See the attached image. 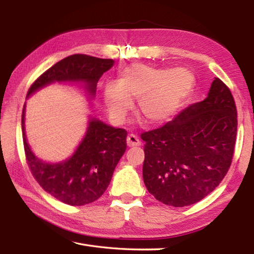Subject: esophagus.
Masks as SVG:
<instances>
[{"instance_id":"1","label":"esophagus","mask_w":254,"mask_h":254,"mask_svg":"<svg viewBox=\"0 0 254 254\" xmlns=\"http://www.w3.org/2000/svg\"><path fill=\"white\" fill-rule=\"evenodd\" d=\"M127 146H139L141 145V141H139V138L135 135V134H130V135L127 136Z\"/></svg>"}]
</instances>
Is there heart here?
Masks as SVG:
<instances>
[{
  "label": "heart",
  "instance_id": "b5f03b06",
  "mask_svg": "<svg viewBox=\"0 0 254 254\" xmlns=\"http://www.w3.org/2000/svg\"><path fill=\"white\" fill-rule=\"evenodd\" d=\"M194 75L187 68L155 67L132 64L122 71L119 82H108L102 91L110 120L122 123L138 98L137 111L147 123L168 121L193 89Z\"/></svg>",
  "mask_w": 254,
  "mask_h": 254
}]
</instances>
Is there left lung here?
I'll use <instances>...</instances> for the list:
<instances>
[{"mask_svg": "<svg viewBox=\"0 0 254 254\" xmlns=\"http://www.w3.org/2000/svg\"><path fill=\"white\" fill-rule=\"evenodd\" d=\"M237 122L234 97L215 77L203 101L141 135L143 179L148 192L175 207L196 203L213 192L230 167Z\"/></svg>", "mask_w": 254, "mask_h": 254, "instance_id": "8db88e82", "label": "left lung"}]
</instances>
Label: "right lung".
Listing matches in <instances>:
<instances>
[{
	"mask_svg": "<svg viewBox=\"0 0 254 254\" xmlns=\"http://www.w3.org/2000/svg\"><path fill=\"white\" fill-rule=\"evenodd\" d=\"M115 61L86 55H73L56 63L36 79L27 98L53 83H80L91 98L99 78ZM25 110L21 116L26 159L32 176L52 196L72 206L89 204L107 190L119 160L127 149V133L89 118L87 130L71 157L59 163H47L32 152L25 132Z\"/></svg>",
	"mask_w": 254,
	"mask_h": 254,
	"instance_id": "1",
	"label": "right lung"
}]
</instances>
